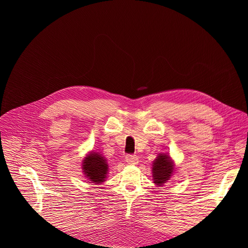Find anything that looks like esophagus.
Instances as JSON below:
<instances>
[{"instance_id": "obj_1", "label": "esophagus", "mask_w": 248, "mask_h": 248, "mask_svg": "<svg viewBox=\"0 0 248 248\" xmlns=\"http://www.w3.org/2000/svg\"><path fill=\"white\" fill-rule=\"evenodd\" d=\"M125 160L128 164H138V162H139L138 156L133 155V154H127L125 156Z\"/></svg>"}]
</instances>
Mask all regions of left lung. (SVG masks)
Here are the masks:
<instances>
[{"instance_id": "8db88e82", "label": "left lung", "mask_w": 248, "mask_h": 248, "mask_svg": "<svg viewBox=\"0 0 248 248\" xmlns=\"http://www.w3.org/2000/svg\"><path fill=\"white\" fill-rule=\"evenodd\" d=\"M174 168L175 164L168 154H159L153 162L152 167L154 183L158 186H162L172 175Z\"/></svg>"}]
</instances>
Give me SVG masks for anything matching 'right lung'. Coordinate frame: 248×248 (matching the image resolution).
Masks as SVG:
<instances>
[{
    "instance_id": "1",
    "label": "right lung",
    "mask_w": 248,
    "mask_h": 248,
    "mask_svg": "<svg viewBox=\"0 0 248 248\" xmlns=\"http://www.w3.org/2000/svg\"><path fill=\"white\" fill-rule=\"evenodd\" d=\"M82 171L92 183L99 184L106 181L108 166L104 157L99 154L91 152L82 162Z\"/></svg>"
}]
</instances>
